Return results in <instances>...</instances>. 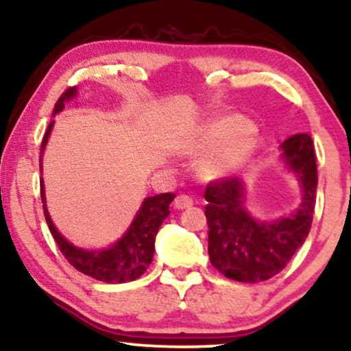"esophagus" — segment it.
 <instances>
[{"label":"esophagus","instance_id":"esophagus-1","mask_svg":"<svg viewBox=\"0 0 351 351\" xmlns=\"http://www.w3.org/2000/svg\"><path fill=\"white\" fill-rule=\"evenodd\" d=\"M191 204H193V199L186 195H179V196H176V199H174L176 209H186V208H190Z\"/></svg>","mask_w":351,"mask_h":351}]
</instances>
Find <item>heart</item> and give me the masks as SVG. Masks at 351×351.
Wrapping results in <instances>:
<instances>
[{"mask_svg":"<svg viewBox=\"0 0 351 351\" xmlns=\"http://www.w3.org/2000/svg\"><path fill=\"white\" fill-rule=\"evenodd\" d=\"M257 142V128L244 117H219L210 119L189 143L190 153L209 155L201 161L199 172L206 179L217 180L234 174L246 165Z\"/></svg>","mask_w":351,"mask_h":351,"instance_id":"obj_1","label":"heart"}]
</instances>
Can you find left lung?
<instances>
[{
    "label": "left lung",
    "instance_id": "left-lung-1",
    "mask_svg": "<svg viewBox=\"0 0 351 351\" xmlns=\"http://www.w3.org/2000/svg\"><path fill=\"white\" fill-rule=\"evenodd\" d=\"M281 148L304 193L300 206L291 215L268 222L254 219L244 204V182L238 177L219 179L206 186L209 261L233 281L270 280L308 237L318 186L313 141L308 134H295L282 142Z\"/></svg>",
    "mask_w": 351,
    "mask_h": 351
}]
</instances>
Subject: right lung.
<instances>
[{
    "instance_id": "1",
    "label": "right lung",
    "mask_w": 351,
    "mask_h": 351,
    "mask_svg": "<svg viewBox=\"0 0 351 351\" xmlns=\"http://www.w3.org/2000/svg\"><path fill=\"white\" fill-rule=\"evenodd\" d=\"M76 95V88L66 89L60 99L54 105V112L57 114L65 107L66 100H71ZM54 126L52 121L47 126V131L41 142V155L49 138V134ZM41 165V158H40ZM43 167V166H41ZM40 167V169H41ZM41 184V201L43 209H45V217L49 227L52 237H54L57 246L64 257L73 265L76 270L84 273V275L93 276L94 280L104 282H128L137 280L142 276L148 267H150L153 254H155V238L158 230H160L162 220L169 215V204L176 198L174 193H161L156 196H148L134 217L132 223L129 225L128 232L118 239L117 243L107 249H97V251H89V249L76 247L70 241L62 237L56 225L52 223L46 208L45 196V184L43 177Z\"/></svg>"
}]
</instances>
